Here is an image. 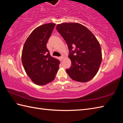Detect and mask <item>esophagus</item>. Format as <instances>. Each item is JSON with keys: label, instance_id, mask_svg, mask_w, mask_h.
I'll return each mask as SVG.
<instances>
[{"label": "esophagus", "instance_id": "1", "mask_svg": "<svg viewBox=\"0 0 123 123\" xmlns=\"http://www.w3.org/2000/svg\"><path fill=\"white\" fill-rule=\"evenodd\" d=\"M63 57H63V55H62V56H61V57H60V59H61V60H63Z\"/></svg>", "mask_w": 123, "mask_h": 123}]
</instances>
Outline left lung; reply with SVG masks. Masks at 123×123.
Returning a JSON list of instances; mask_svg holds the SVG:
<instances>
[{"instance_id": "8db88e82", "label": "left lung", "mask_w": 123, "mask_h": 123, "mask_svg": "<svg viewBox=\"0 0 123 123\" xmlns=\"http://www.w3.org/2000/svg\"><path fill=\"white\" fill-rule=\"evenodd\" d=\"M56 30L66 42L71 66L66 69L72 80L86 82L97 73L102 60L100 44L87 27L75 23H64Z\"/></svg>"}]
</instances>
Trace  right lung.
I'll list each match as a JSON object with an SVG mask.
<instances>
[{"label": "right lung", "instance_id": "add662e5", "mask_svg": "<svg viewBox=\"0 0 123 123\" xmlns=\"http://www.w3.org/2000/svg\"><path fill=\"white\" fill-rule=\"evenodd\" d=\"M55 25L49 23L35 28L23 46V66L32 81L39 86L52 81L59 70L60 61L50 55L46 48Z\"/></svg>", "mask_w": 123, "mask_h": 123}]
</instances>
